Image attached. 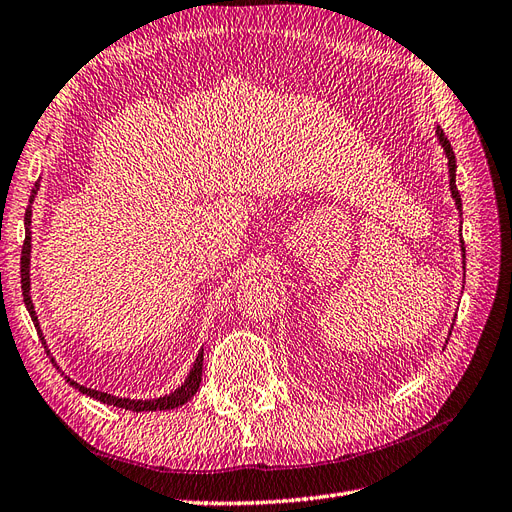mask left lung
Here are the masks:
<instances>
[{
  "label": "left lung",
  "instance_id": "8db88e82",
  "mask_svg": "<svg viewBox=\"0 0 512 512\" xmlns=\"http://www.w3.org/2000/svg\"><path fill=\"white\" fill-rule=\"evenodd\" d=\"M436 136H438V143H440V147L444 149V156H446V162H448V188H451V196H453V200H455V207H457V211H461V196H459V190H457V177H455V173H457V162H455V153H453V147H451V143H448V138L444 136V132H442V128L440 126H436ZM459 232H461V228H459ZM461 237V235H459ZM461 243V256L466 258V247H463V239L459 241Z\"/></svg>",
  "mask_w": 512,
  "mask_h": 512
}]
</instances>
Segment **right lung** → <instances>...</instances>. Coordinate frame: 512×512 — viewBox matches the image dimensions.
<instances>
[{
    "instance_id": "add662e5",
    "label": "right lung",
    "mask_w": 512,
    "mask_h": 512,
    "mask_svg": "<svg viewBox=\"0 0 512 512\" xmlns=\"http://www.w3.org/2000/svg\"><path fill=\"white\" fill-rule=\"evenodd\" d=\"M38 190H40V179H38L36 185H34L32 198H29V207H27V211H25V243H23V252H21V288H23L25 307H27L29 316H32L34 327H36V331H38V335H40V342H42L46 354H49L51 363L59 369V365H57V361L53 359V354H51L49 346H46V339H44V335H42L40 320H38V316H36V307H34V301H32V273H29V267H32V203H34V198H36ZM203 356H205V352H203V348H200V352H198V356H196V361H194V365H192V369H190V374H188V378L183 380V384L177 386V389H175L173 393L156 397V399L115 397V395H111V393H102V391H96V389H87V386H83V384H79L76 380H72L70 376H66V380L74 386L76 391H81L83 395H89L91 399L102 401V404L115 406V408H123V410H130V412L173 410V408L183 406L185 401H190V399L196 395L198 386H200V378H203ZM59 371H61V369H59ZM61 374H64V371H61Z\"/></svg>"
}]
</instances>
